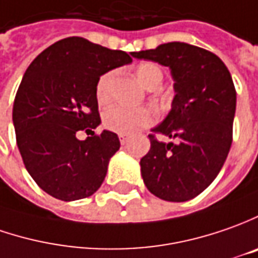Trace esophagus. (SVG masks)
<instances>
[{"instance_id":"esophagus-1","label":"esophagus","mask_w":258,"mask_h":258,"mask_svg":"<svg viewBox=\"0 0 258 258\" xmlns=\"http://www.w3.org/2000/svg\"><path fill=\"white\" fill-rule=\"evenodd\" d=\"M118 138H120V143L124 146V144H127V141H128V136H125V134H120L118 136Z\"/></svg>"}]
</instances>
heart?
Wrapping results in <instances>:
<instances>
[{
	"instance_id": "1",
	"label": "heart",
	"mask_w": 258,
	"mask_h": 258,
	"mask_svg": "<svg viewBox=\"0 0 258 258\" xmlns=\"http://www.w3.org/2000/svg\"><path fill=\"white\" fill-rule=\"evenodd\" d=\"M137 77L140 83L147 88L161 84L163 71L154 62H146L137 68ZM112 73H105L100 77L95 95L100 104H107L110 101V90H111ZM156 121V112L150 107H125L115 105L107 110L104 114V125L110 131L118 134H133L138 130L146 128Z\"/></svg>"
}]
</instances>
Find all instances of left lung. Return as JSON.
Segmentation results:
<instances>
[{"label":"left lung","mask_w":258,"mask_h":258,"mask_svg":"<svg viewBox=\"0 0 258 258\" xmlns=\"http://www.w3.org/2000/svg\"><path fill=\"white\" fill-rule=\"evenodd\" d=\"M131 55L170 68L175 91L168 115L151 130L174 141L148 136L151 147L140 161L144 184L161 200H191L214 181L231 147V74L216 54L185 42H167Z\"/></svg>","instance_id":"8db88e82"}]
</instances>
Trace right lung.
I'll list each match as a JSON object with an SVG mask.
<instances>
[{
  "instance_id": "right-lung-1",
  "label": "right lung",
  "mask_w": 258,
  "mask_h": 258,
  "mask_svg": "<svg viewBox=\"0 0 258 258\" xmlns=\"http://www.w3.org/2000/svg\"><path fill=\"white\" fill-rule=\"evenodd\" d=\"M133 58L81 37L44 49L27 68L14 100L17 146L32 180L62 201L81 200L101 187L118 136L104 130L95 87L100 77ZM91 132L81 142L78 131Z\"/></svg>"
}]
</instances>
